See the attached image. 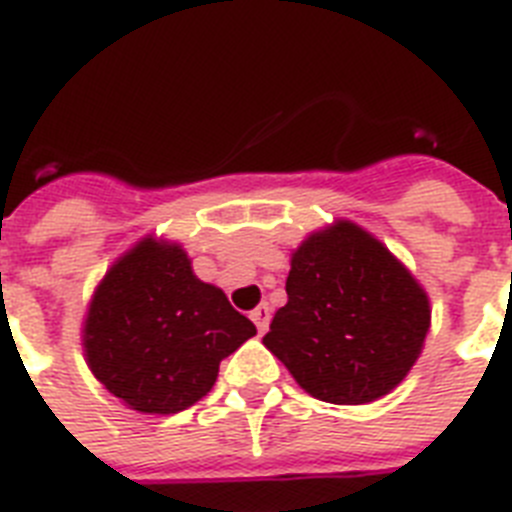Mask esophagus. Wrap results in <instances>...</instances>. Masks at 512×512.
<instances>
[{"label": "esophagus", "instance_id": "1", "mask_svg": "<svg viewBox=\"0 0 512 512\" xmlns=\"http://www.w3.org/2000/svg\"><path fill=\"white\" fill-rule=\"evenodd\" d=\"M251 319L253 324H256V329H259V335H264L266 327H269V319H272V308L266 306V303H261V306H256L251 311Z\"/></svg>", "mask_w": 512, "mask_h": 512}]
</instances>
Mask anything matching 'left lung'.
Segmentation results:
<instances>
[{"label": "left lung", "mask_w": 512, "mask_h": 512, "mask_svg": "<svg viewBox=\"0 0 512 512\" xmlns=\"http://www.w3.org/2000/svg\"><path fill=\"white\" fill-rule=\"evenodd\" d=\"M285 290L264 345L324 403L363 405L390 395L432 327L421 282L350 219L314 230L290 253Z\"/></svg>", "instance_id": "8db88e82"}]
</instances>
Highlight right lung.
Returning a JSON list of instances; mask_svg holds the SVG:
<instances>
[{
  "label": "right lung",
  "mask_w": 512,
  "mask_h": 512,
  "mask_svg": "<svg viewBox=\"0 0 512 512\" xmlns=\"http://www.w3.org/2000/svg\"><path fill=\"white\" fill-rule=\"evenodd\" d=\"M256 335L175 240L146 235L96 285L83 356L109 395L138 413H177L209 395L219 361Z\"/></svg>",
  "instance_id": "add662e5"
}]
</instances>
